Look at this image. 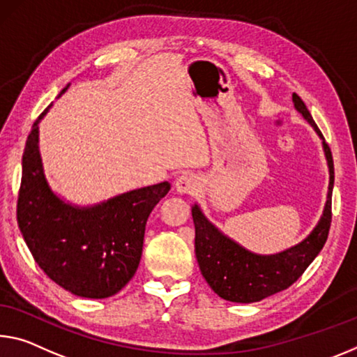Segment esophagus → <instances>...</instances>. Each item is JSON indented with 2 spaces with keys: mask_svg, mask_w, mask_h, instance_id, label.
<instances>
[{
  "mask_svg": "<svg viewBox=\"0 0 357 357\" xmlns=\"http://www.w3.org/2000/svg\"><path fill=\"white\" fill-rule=\"evenodd\" d=\"M174 188H176L179 194H194L197 188H199V179H197L194 173L185 172L181 176H178Z\"/></svg>",
  "mask_w": 357,
  "mask_h": 357,
  "instance_id": "34e87169",
  "label": "esophagus"
}]
</instances>
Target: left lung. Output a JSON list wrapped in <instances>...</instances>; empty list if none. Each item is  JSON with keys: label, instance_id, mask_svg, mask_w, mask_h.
Segmentation results:
<instances>
[{"label": "left lung", "instance_id": "8db88e82", "mask_svg": "<svg viewBox=\"0 0 357 357\" xmlns=\"http://www.w3.org/2000/svg\"><path fill=\"white\" fill-rule=\"evenodd\" d=\"M296 109L307 119L316 133L322 138V148L329 165V192L324 213L314 230L297 246L273 256H259L246 251L234 240L220 234L205 218L199 206L192 208L195 224V256L199 267L209 287L224 301L251 303L273 296L294 284L326 245L332 222V189L333 160L329 144L324 141L307 106L297 93H292Z\"/></svg>", "mask_w": 357, "mask_h": 357}]
</instances>
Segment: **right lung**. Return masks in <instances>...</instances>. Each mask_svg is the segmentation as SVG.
Segmentation results:
<instances>
[{
    "mask_svg": "<svg viewBox=\"0 0 357 357\" xmlns=\"http://www.w3.org/2000/svg\"><path fill=\"white\" fill-rule=\"evenodd\" d=\"M49 107L26 138L17 222L33 259L54 282L79 297H111L133 278L146 222L168 194L169 183L130 190L87 208L60 200L44 176L38 144V123Z\"/></svg>",
    "mask_w": 357,
    "mask_h": 357,
    "instance_id": "obj_1",
    "label": "right lung"
}]
</instances>
